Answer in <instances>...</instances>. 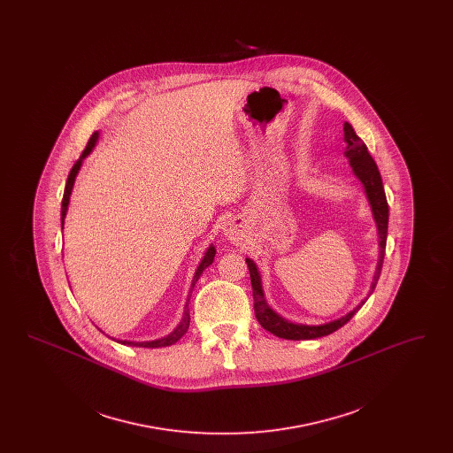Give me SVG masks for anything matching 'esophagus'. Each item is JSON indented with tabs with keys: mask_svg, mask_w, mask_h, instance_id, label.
I'll use <instances>...</instances> for the list:
<instances>
[{
	"mask_svg": "<svg viewBox=\"0 0 453 453\" xmlns=\"http://www.w3.org/2000/svg\"><path fill=\"white\" fill-rule=\"evenodd\" d=\"M224 236L227 237L231 242H239L242 239V224L236 219L227 220L224 226Z\"/></svg>",
	"mask_w": 453,
	"mask_h": 453,
	"instance_id": "34e87169",
	"label": "esophagus"
}]
</instances>
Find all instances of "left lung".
Returning <instances> with one entry per match:
<instances>
[{"label":"left lung","mask_w":453,"mask_h":453,"mask_svg":"<svg viewBox=\"0 0 453 453\" xmlns=\"http://www.w3.org/2000/svg\"><path fill=\"white\" fill-rule=\"evenodd\" d=\"M345 132L346 151L345 156L349 159V166L355 173V176L360 180V183L364 185L365 190L366 200L370 203L372 214L377 224V233H379V261H377V268L373 273V280L370 285L368 296L375 290V285L380 277V270H382V263H384V255H386V242H388V205L386 192H384V185H382V178L379 168L373 161V157L370 156V152L366 150L364 141L357 135V132L353 127L345 122L343 126ZM248 268H250V277H251V287H253V299H255V316L258 319V323L270 331L272 334L283 338V340H316L321 336H327L331 333H334L336 329H340L342 326H345L358 311L360 307L365 303L366 299L360 302L353 311H349L346 316L331 321V323L319 324V326H307V324H296L283 319L279 316L268 303L265 301V294H263V287H261V277H259L258 268L253 263V259L246 258Z\"/></svg>","instance_id":"1"}]
</instances>
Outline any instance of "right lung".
I'll return each instance as SVG.
<instances>
[{
  "mask_svg": "<svg viewBox=\"0 0 453 453\" xmlns=\"http://www.w3.org/2000/svg\"><path fill=\"white\" fill-rule=\"evenodd\" d=\"M96 141H98V132H95V134L89 137L87 148H85V151L81 154V157L74 163V166H73V168H71V172H69L67 181H65V195H63V205H61V226H65V212H67V205H69V196H71V192H73V185H74L76 174H78L80 168H81V165H83V159L87 157L89 152L93 151V148H95ZM214 257H216V248L211 244V246L207 248V251H205L203 258L200 261V265L196 266L194 281H192V288H194L195 283H196L198 279H200V275L203 273V270H205L207 266H211V265H212ZM192 288H190V294H192ZM188 302H190V299L187 301L185 312H183V318H181L180 324L173 329L172 333H170L168 336H165V338H161V340H154V342H141V343H139V342H137V343H135V342H122V340H115V338H111V340H115L117 343H122V345L142 346V348H163V346L174 345V343H176V342H178V340H180V338L188 331V326H190V311H188Z\"/></svg>",
  "mask_w": 453,
  "mask_h": 453,
  "instance_id": "obj_1",
  "label": "right lung"
}]
</instances>
